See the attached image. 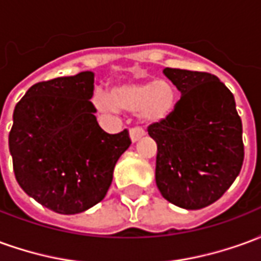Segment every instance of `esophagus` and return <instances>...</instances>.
I'll list each match as a JSON object with an SVG mask.
<instances>
[{"instance_id":"obj_1","label":"esophagus","mask_w":261,"mask_h":261,"mask_svg":"<svg viewBox=\"0 0 261 261\" xmlns=\"http://www.w3.org/2000/svg\"><path fill=\"white\" fill-rule=\"evenodd\" d=\"M144 136H145V131L142 130V128H140V127H134V128H131L130 130V138L133 142L140 141Z\"/></svg>"}]
</instances>
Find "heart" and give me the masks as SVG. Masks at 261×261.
<instances>
[{
  "label": "heart",
  "instance_id": "heart-1",
  "mask_svg": "<svg viewBox=\"0 0 261 261\" xmlns=\"http://www.w3.org/2000/svg\"><path fill=\"white\" fill-rule=\"evenodd\" d=\"M177 102L175 86L169 81L149 80L121 82L110 92H96L92 105L99 113L116 114L119 110L137 113L144 123H164L173 114Z\"/></svg>",
  "mask_w": 261,
  "mask_h": 261
}]
</instances>
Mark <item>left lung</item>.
<instances>
[{
    "label": "left lung",
    "mask_w": 261,
    "mask_h": 261,
    "mask_svg": "<svg viewBox=\"0 0 261 261\" xmlns=\"http://www.w3.org/2000/svg\"><path fill=\"white\" fill-rule=\"evenodd\" d=\"M180 92L173 114L149 125L158 145L155 180L168 201L200 210L222 197L243 164L242 120L232 92L213 74L165 68Z\"/></svg>",
    "instance_id": "8db88e82"
}]
</instances>
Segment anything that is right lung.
<instances>
[{
  "mask_svg": "<svg viewBox=\"0 0 261 261\" xmlns=\"http://www.w3.org/2000/svg\"><path fill=\"white\" fill-rule=\"evenodd\" d=\"M95 74L84 71L31 86L16 103L9 152L22 190L54 213L80 214L102 201L128 131L108 134L96 121Z\"/></svg>",
  "mask_w": 261,
  "mask_h": 261,
  "instance_id": "add662e5",
  "label": "right lung"
}]
</instances>
